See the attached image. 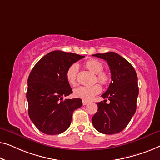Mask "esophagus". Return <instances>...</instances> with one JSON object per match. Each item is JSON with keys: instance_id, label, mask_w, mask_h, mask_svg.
Here are the masks:
<instances>
[{"instance_id": "34e87169", "label": "esophagus", "mask_w": 160, "mask_h": 160, "mask_svg": "<svg viewBox=\"0 0 160 160\" xmlns=\"http://www.w3.org/2000/svg\"><path fill=\"white\" fill-rule=\"evenodd\" d=\"M89 102H88V101H85V100H82V104L83 105H86V104H88V103Z\"/></svg>"}]
</instances>
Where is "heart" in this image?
<instances>
[{
	"instance_id": "heart-1",
	"label": "heart",
	"mask_w": 160,
	"mask_h": 160,
	"mask_svg": "<svg viewBox=\"0 0 160 160\" xmlns=\"http://www.w3.org/2000/svg\"><path fill=\"white\" fill-rule=\"evenodd\" d=\"M86 68L94 74H96V79L103 85L109 82L110 77L109 73L103 71V64L98 60L89 59L85 62ZM78 65L77 64H72L66 72V78L67 82L72 85L77 84V75L78 72ZM102 88L99 84H93L91 85H81L74 90V95L76 97L82 98L83 100H91L94 96L100 93Z\"/></svg>"
}]
</instances>
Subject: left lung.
I'll return each mask as SVG.
<instances>
[{"label": "left lung", "instance_id": "8db88e82", "mask_svg": "<svg viewBox=\"0 0 160 160\" xmlns=\"http://www.w3.org/2000/svg\"><path fill=\"white\" fill-rule=\"evenodd\" d=\"M93 56L107 62L112 82L102 95L105 100L97 103L98 111L92 118V123L102 133H118L125 129L136 112L138 77L133 67L118 53L107 52ZM106 99L110 102L106 103Z\"/></svg>", "mask_w": 160, "mask_h": 160}]
</instances>
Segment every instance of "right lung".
I'll list each match as a JSON object with an SVG mask.
<instances>
[{"label":"right lung","mask_w":160,"mask_h":160,"mask_svg":"<svg viewBox=\"0 0 160 160\" xmlns=\"http://www.w3.org/2000/svg\"><path fill=\"white\" fill-rule=\"evenodd\" d=\"M73 53L53 51L35 65L28 80V114L36 128L48 135L64 132L74 110L82 107L80 98L63 100L72 93L66 78L67 69L84 58Z\"/></svg>","instance_id":"1"}]
</instances>
